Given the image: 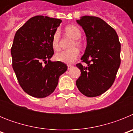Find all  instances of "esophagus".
Here are the masks:
<instances>
[{
    "label": "esophagus",
    "instance_id": "1",
    "mask_svg": "<svg viewBox=\"0 0 133 133\" xmlns=\"http://www.w3.org/2000/svg\"><path fill=\"white\" fill-rule=\"evenodd\" d=\"M67 66H68V69H71V68L73 67V66L71 65V64H68Z\"/></svg>",
    "mask_w": 133,
    "mask_h": 133
}]
</instances>
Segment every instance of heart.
Returning <instances> with one entry per match:
<instances>
[{
  "label": "heart",
  "mask_w": 133,
  "mask_h": 133,
  "mask_svg": "<svg viewBox=\"0 0 133 133\" xmlns=\"http://www.w3.org/2000/svg\"><path fill=\"white\" fill-rule=\"evenodd\" d=\"M64 31L68 36L74 39L69 46L70 49L56 53L55 57L56 61L66 64H70L76 61L79 56V50L76 47L79 49L82 47V43L79 41L82 34L81 30L75 25L66 26ZM51 44L55 50H58L60 49V33L58 31H56L54 33L51 41Z\"/></svg>",
  "instance_id": "obj_1"
}]
</instances>
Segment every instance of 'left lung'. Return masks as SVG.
Here are the masks:
<instances>
[{
    "label": "left lung",
    "instance_id": "left-lung-1",
    "mask_svg": "<svg viewBox=\"0 0 133 133\" xmlns=\"http://www.w3.org/2000/svg\"><path fill=\"white\" fill-rule=\"evenodd\" d=\"M77 22L87 36V45L81 60L87 66L76 64L81 72L76 84L87 97H97L115 81L121 64V43L115 29L101 18L84 16Z\"/></svg>",
    "mask_w": 133,
    "mask_h": 133
}]
</instances>
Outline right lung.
Listing matches in <instances>:
<instances>
[{"label": "right lung", "instance_id": "add662e5", "mask_svg": "<svg viewBox=\"0 0 133 133\" xmlns=\"http://www.w3.org/2000/svg\"><path fill=\"white\" fill-rule=\"evenodd\" d=\"M61 22L38 15L15 34L11 47L12 68L21 88L32 97L44 98L52 93L59 77L67 70L64 63L50 61L54 54L52 36Z\"/></svg>", "mask_w": 133, "mask_h": 133}]
</instances>
